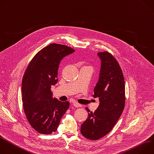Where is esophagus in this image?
Listing matches in <instances>:
<instances>
[{"label":"esophagus","instance_id":"esophagus-1","mask_svg":"<svg viewBox=\"0 0 154 154\" xmlns=\"http://www.w3.org/2000/svg\"><path fill=\"white\" fill-rule=\"evenodd\" d=\"M73 104V105H74L75 107H81V106H82V105H81V104H79V103H77V102H74Z\"/></svg>","mask_w":154,"mask_h":154}]
</instances>
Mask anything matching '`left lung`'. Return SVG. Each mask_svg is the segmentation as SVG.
<instances>
[{
	"mask_svg": "<svg viewBox=\"0 0 154 154\" xmlns=\"http://www.w3.org/2000/svg\"><path fill=\"white\" fill-rule=\"evenodd\" d=\"M97 55L101 65L93 96L99 97V105L94 112L85 108L88 118L81 127L82 135L93 140H99L110 132L122 115L125 103V80L118 62L108 52Z\"/></svg>",
	"mask_w": 154,
	"mask_h": 154,
	"instance_id": "1",
	"label": "left lung"
}]
</instances>
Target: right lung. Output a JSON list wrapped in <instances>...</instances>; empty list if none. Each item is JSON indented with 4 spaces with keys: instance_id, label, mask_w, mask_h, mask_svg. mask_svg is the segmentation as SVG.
Here are the masks:
<instances>
[{
    "instance_id": "obj_1",
    "label": "right lung",
    "mask_w": 154,
    "mask_h": 154,
    "mask_svg": "<svg viewBox=\"0 0 154 154\" xmlns=\"http://www.w3.org/2000/svg\"><path fill=\"white\" fill-rule=\"evenodd\" d=\"M74 52L67 46L51 44L34 56L25 71L22 83L23 109L31 126L40 134L55 132L69 107V102L53 97L51 87L58 82L61 61Z\"/></svg>"
}]
</instances>
